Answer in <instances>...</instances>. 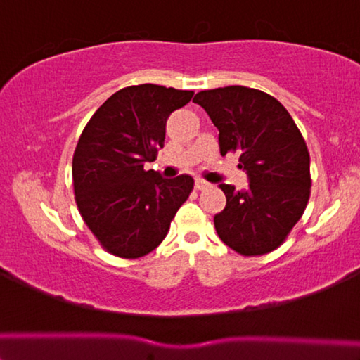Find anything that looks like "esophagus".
<instances>
[{"label": "esophagus", "mask_w": 360, "mask_h": 360, "mask_svg": "<svg viewBox=\"0 0 360 360\" xmlns=\"http://www.w3.org/2000/svg\"><path fill=\"white\" fill-rule=\"evenodd\" d=\"M195 187H196L198 190H204V188H209V187H210V182H207V181H204V179H201V178H198V179H195Z\"/></svg>", "instance_id": "esophagus-1"}]
</instances>
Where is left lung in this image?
Wrapping results in <instances>:
<instances>
[{"label":"left lung","mask_w":360,"mask_h":360,"mask_svg":"<svg viewBox=\"0 0 360 360\" xmlns=\"http://www.w3.org/2000/svg\"><path fill=\"white\" fill-rule=\"evenodd\" d=\"M218 128L221 155L238 153L249 188L219 184L226 207L213 218L218 236L244 257L277 249L309 200V153L302 133L277 98L240 85L193 97Z\"/></svg>","instance_id":"8db88e82"}]
</instances>
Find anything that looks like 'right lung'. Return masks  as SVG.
Listing matches in <instances>:
<instances>
[{
	"instance_id": "right-lung-1",
	"label": "right lung",
	"mask_w": 360,
	"mask_h": 360,
	"mask_svg": "<svg viewBox=\"0 0 360 360\" xmlns=\"http://www.w3.org/2000/svg\"><path fill=\"white\" fill-rule=\"evenodd\" d=\"M193 91L153 83L114 93L89 119L72 159L82 218L112 255L139 258L156 249L193 188L190 174L165 179L145 170L164 147L170 114Z\"/></svg>"
}]
</instances>
